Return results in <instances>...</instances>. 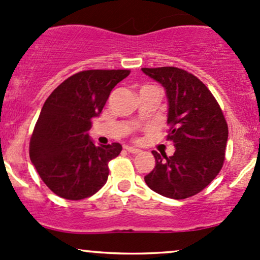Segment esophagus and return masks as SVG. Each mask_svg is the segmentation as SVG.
Returning a JSON list of instances; mask_svg holds the SVG:
<instances>
[{
	"mask_svg": "<svg viewBox=\"0 0 260 260\" xmlns=\"http://www.w3.org/2000/svg\"><path fill=\"white\" fill-rule=\"evenodd\" d=\"M125 150H127V152H129V153H132V154H138V153H141L142 150L141 149H138V148H133V147H128V145H125Z\"/></svg>",
	"mask_w": 260,
	"mask_h": 260,
	"instance_id": "34e87169",
	"label": "esophagus"
}]
</instances>
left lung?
Returning <instances> with one entry per match:
<instances>
[{
    "label": "left lung",
    "instance_id": "left-lung-1",
    "mask_svg": "<svg viewBox=\"0 0 260 260\" xmlns=\"http://www.w3.org/2000/svg\"><path fill=\"white\" fill-rule=\"evenodd\" d=\"M142 71L165 88L168 139L175 147L172 156L153 150L155 167L144 176L145 184L165 198H191L223 167L227 122L211 91L192 74L174 67L143 68Z\"/></svg>",
    "mask_w": 260,
    "mask_h": 260
}]
</instances>
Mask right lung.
Returning a JSON list of instances; mask_svg holds the SVG:
<instances>
[{
	"instance_id": "right-lung-1",
	"label": "right lung",
	"mask_w": 260,
	"mask_h": 260,
	"mask_svg": "<svg viewBox=\"0 0 260 260\" xmlns=\"http://www.w3.org/2000/svg\"><path fill=\"white\" fill-rule=\"evenodd\" d=\"M129 73L80 71L62 81L44 102L30 137L29 156L55 195L82 200L106 184L108 161L121 153L122 145H95L88 131L112 88Z\"/></svg>"
}]
</instances>
